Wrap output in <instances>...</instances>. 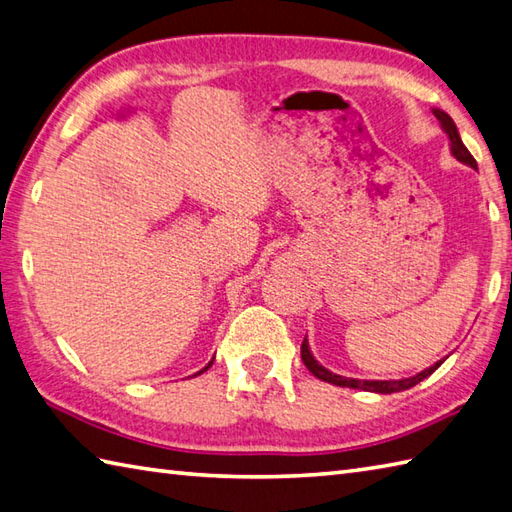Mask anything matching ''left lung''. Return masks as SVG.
Listing matches in <instances>:
<instances>
[{
    "label": "left lung",
    "instance_id": "8db88e82",
    "mask_svg": "<svg viewBox=\"0 0 512 512\" xmlns=\"http://www.w3.org/2000/svg\"><path fill=\"white\" fill-rule=\"evenodd\" d=\"M433 114H436V118L440 121L442 129H444V132H447V136H449V140H451L453 156L458 158L460 162H466V165H471L473 169H477V162H475V158L471 156V151L464 147L462 138H460V134H458V127H455V123H453V118H451L447 112H440V110H436ZM301 358H303V365H306L314 376L325 380V383H332V385H339V387H350V389L376 391V394H396V391H402V389H409V387H413V385H418L420 380H424V378L436 372V369H438L440 363H442V361H440V363H436V365H431L429 369H424V372H420V374H416V376H411V378H402V380H356V378H345V376H339V374H332L330 369H325L323 365H319L317 361H314V356H312L310 350H308V341H306V339H303V343H301Z\"/></svg>",
    "mask_w": 512,
    "mask_h": 512
}]
</instances>
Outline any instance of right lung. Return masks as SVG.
Wrapping results in <instances>:
<instances>
[{
    "mask_svg": "<svg viewBox=\"0 0 512 512\" xmlns=\"http://www.w3.org/2000/svg\"><path fill=\"white\" fill-rule=\"evenodd\" d=\"M211 365H213V361H211V363H209V365H206V367H204V369H209V367H211ZM204 369H202V372H204ZM202 372H198V374H202Z\"/></svg>",
    "mask_w": 512,
    "mask_h": 512,
    "instance_id": "1",
    "label": "right lung"
}]
</instances>
